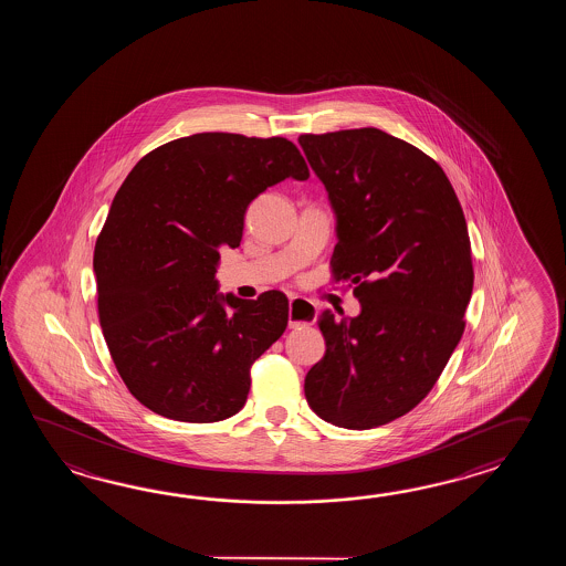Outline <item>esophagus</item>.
Wrapping results in <instances>:
<instances>
[{
  "label": "esophagus",
  "mask_w": 566,
  "mask_h": 566,
  "mask_svg": "<svg viewBox=\"0 0 566 566\" xmlns=\"http://www.w3.org/2000/svg\"><path fill=\"white\" fill-rule=\"evenodd\" d=\"M315 317H317V307L312 301L301 300V297L289 300V327L313 324Z\"/></svg>",
  "instance_id": "34e87169"
}]
</instances>
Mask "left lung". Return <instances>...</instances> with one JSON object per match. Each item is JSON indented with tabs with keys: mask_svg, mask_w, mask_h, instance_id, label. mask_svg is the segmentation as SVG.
Segmentation results:
<instances>
[{
	"mask_svg": "<svg viewBox=\"0 0 566 566\" xmlns=\"http://www.w3.org/2000/svg\"><path fill=\"white\" fill-rule=\"evenodd\" d=\"M336 214V281L360 315H319L325 356L305 376L324 421L373 429L431 392L465 329L473 291L468 224L441 166L388 133L361 127L301 135Z\"/></svg>",
	"mask_w": 566,
	"mask_h": 566,
	"instance_id": "1",
	"label": "left lung"
}]
</instances>
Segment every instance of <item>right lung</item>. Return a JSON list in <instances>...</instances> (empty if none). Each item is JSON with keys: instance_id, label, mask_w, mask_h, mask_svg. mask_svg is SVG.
<instances>
[{"instance_id": "obj_1", "label": "right lung", "mask_w": 566, "mask_h": 566, "mask_svg": "<svg viewBox=\"0 0 566 566\" xmlns=\"http://www.w3.org/2000/svg\"><path fill=\"white\" fill-rule=\"evenodd\" d=\"M285 178H310L285 137L196 133L149 151L120 184L95 244L98 322L147 409L217 422L244 407L251 366L283 336L289 301L218 293V251L241 244L247 208Z\"/></svg>"}]
</instances>
